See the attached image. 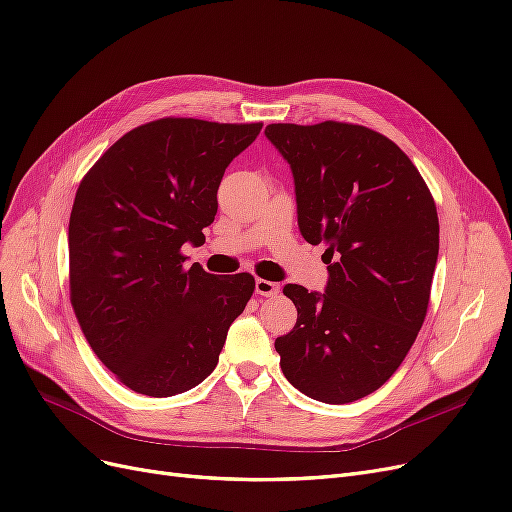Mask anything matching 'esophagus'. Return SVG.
I'll use <instances>...</instances> for the list:
<instances>
[{
  "label": "esophagus",
  "mask_w": 512,
  "mask_h": 512,
  "mask_svg": "<svg viewBox=\"0 0 512 512\" xmlns=\"http://www.w3.org/2000/svg\"><path fill=\"white\" fill-rule=\"evenodd\" d=\"M255 293L263 295V297H274V295L280 293V285H276V282L266 280V278H257L255 280Z\"/></svg>",
  "instance_id": "obj_1"
}]
</instances>
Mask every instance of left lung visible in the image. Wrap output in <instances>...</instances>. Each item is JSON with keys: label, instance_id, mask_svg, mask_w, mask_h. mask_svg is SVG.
I'll return each mask as SVG.
<instances>
[{"label": "left lung", "instance_id": "8db88e82", "mask_svg": "<svg viewBox=\"0 0 512 512\" xmlns=\"http://www.w3.org/2000/svg\"><path fill=\"white\" fill-rule=\"evenodd\" d=\"M293 170L299 232L325 242L323 295L282 289L297 308L274 342L287 380L320 403L344 405L384 386L426 318L439 257L437 204L405 151L367 126L270 124Z\"/></svg>", "mask_w": 512, "mask_h": 512}]
</instances>
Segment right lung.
Masks as SVG:
<instances>
[{
    "label": "right lung",
    "instance_id": "add662e5",
    "mask_svg": "<svg viewBox=\"0 0 512 512\" xmlns=\"http://www.w3.org/2000/svg\"><path fill=\"white\" fill-rule=\"evenodd\" d=\"M196 118L132 128L80 181L69 217V297L99 361L145 396L192 390L219 363L251 274L185 268L217 215L227 164L261 130Z\"/></svg>",
    "mask_w": 512,
    "mask_h": 512
}]
</instances>
